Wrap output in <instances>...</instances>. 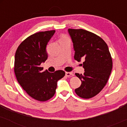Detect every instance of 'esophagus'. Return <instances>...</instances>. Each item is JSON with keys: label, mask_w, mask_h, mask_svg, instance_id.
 I'll use <instances>...</instances> for the list:
<instances>
[{"label": "esophagus", "mask_w": 127, "mask_h": 127, "mask_svg": "<svg viewBox=\"0 0 127 127\" xmlns=\"http://www.w3.org/2000/svg\"><path fill=\"white\" fill-rule=\"evenodd\" d=\"M73 75L72 72H65V76L67 77H70Z\"/></svg>", "instance_id": "esophagus-1"}]
</instances>
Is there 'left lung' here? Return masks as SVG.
<instances>
[{"label": "left lung", "mask_w": 127, "mask_h": 127, "mask_svg": "<svg viewBox=\"0 0 127 127\" xmlns=\"http://www.w3.org/2000/svg\"><path fill=\"white\" fill-rule=\"evenodd\" d=\"M75 51V60H83L84 73H75L82 84L75 93L83 98L98 94L106 85L112 69V60L106 42L94 33L83 29H68Z\"/></svg>", "instance_id": "left-lung-1"}]
</instances>
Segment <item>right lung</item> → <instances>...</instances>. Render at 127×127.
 <instances>
[{
	"label": "right lung",
	"instance_id": "1",
	"mask_svg": "<svg viewBox=\"0 0 127 127\" xmlns=\"http://www.w3.org/2000/svg\"><path fill=\"white\" fill-rule=\"evenodd\" d=\"M55 30L38 32L26 39L16 51L14 72L23 90L32 98L45 101L54 95L57 82L65 72L43 71L40 67L48 59L46 45Z\"/></svg>",
	"mask_w": 127,
	"mask_h": 127
}]
</instances>
